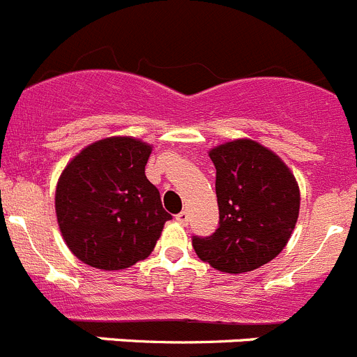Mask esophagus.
I'll list each match as a JSON object with an SVG mask.
<instances>
[{
	"mask_svg": "<svg viewBox=\"0 0 357 357\" xmlns=\"http://www.w3.org/2000/svg\"><path fill=\"white\" fill-rule=\"evenodd\" d=\"M176 222L181 223V225H188V222H189L188 211H182V213L176 214Z\"/></svg>",
	"mask_w": 357,
	"mask_h": 357,
	"instance_id": "obj_1",
	"label": "esophagus"
}]
</instances>
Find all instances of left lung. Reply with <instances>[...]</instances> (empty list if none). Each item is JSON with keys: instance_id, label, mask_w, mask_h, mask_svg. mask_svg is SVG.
Returning a JSON list of instances; mask_svg holds the SVG:
<instances>
[{"instance_id": "obj_1", "label": "left lung", "mask_w": 357, "mask_h": 357, "mask_svg": "<svg viewBox=\"0 0 357 357\" xmlns=\"http://www.w3.org/2000/svg\"><path fill=\"white\" fill-rule=\"evenodd\" d=\"M209 157L220 225L209 238H193V248L220 272H252L288 245L301 209L298 182L275 151L248 137L218 144Z\"/></svg>"}]
</instances>
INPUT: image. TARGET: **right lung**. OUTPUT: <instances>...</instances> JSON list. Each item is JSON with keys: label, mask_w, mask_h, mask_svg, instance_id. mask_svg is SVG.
<instances>
[{"label": "right lung", "mask_w": 357, "mask_h": 357, "mask_svg": "<svg viewBox=\"0 0 357 357\" xmlns=\"http://www.w3.org/2000/svg\"><path fill=\"white\" fill-rule=\"evenodd\" d=\"M151 144L112 135L82 148L62 169L55 214L66 245L98 270L146 259L168 222L157 188L144 175Z\"/></svg>", "instance_id": "add662e5"}]
</instances>
